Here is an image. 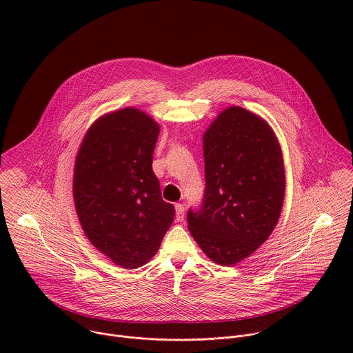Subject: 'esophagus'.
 <instances>
[{
  "label": "esophagus",
  "mask_w": 353,
  "mask_h": 353,
  "mask_svg": "<svg viewBox=\"0 0 353 353\" xmlns=\"http://www.w3.org/2000/svg\"><path fill=\"white\" fill-rule=\"evenodd\" d=\"M176 219L181 222L184 219V207L181 204H176Z\"/></svg>",
  "instance_id": "1"
}]
</instances>
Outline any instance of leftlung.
I'll return each instance as SVG.
<instances>
[{"mask_svg": "<svg viewBox=\"0 0 353 353\" xmlns=\"http://www.w3.org/2000/svg\"><path fill=\"white\" fill-rule=\"evenodd\" d=\"M205 192L188 210V230L219 265H234L275 229L283 204L285 168L272 128L257 114L232 106L204 134Z\"/></svg>", "mask_w": 353, "mask_h": 353, "instance_id": "obj_1", "label": "left lung"}]
</instances>
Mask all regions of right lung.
Segmentation results:
<instances>
[{
	"label": "right lung",
	"instance_id": "add662e5",
	"mask_svg": "<svg viewBox=\"0 0 353 353\" xmlns=\"http://www.w3.org/2000/svg\"><path fill=\"white\" fill-rule=\"evenodd\" d=\"M161 127L125 108L88 130L74 169V203L89 241L114 264L137 268L155 256L174 219L162 199L152 155Z\"/></svg>",
	"mask_w": 353,
	"mask_h": 353
}]
</instances>
